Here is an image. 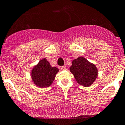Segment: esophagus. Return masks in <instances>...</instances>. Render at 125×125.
Here are the masks:
<instances>
[{"label": "esophagus", "instance_id": "obj_1", "mask_svg": "<svg viewBox=\"0 0 125 125\" xmlns=\"http://www.w3.org/2000/svg\"><path fill=\"white\" fill-rule=\"evenodd\" d=\"M61 70H66V67L65 66H61Z\"/></svg>", "mask_w": 125, "mask_h": 125}]
</instances>
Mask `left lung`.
Instances as JSON below:
<instances>
[{
  "instance_id": "left-lung-1",
  "label": "left lung",
  "mask_w": 125,
  "mask_h": 125,
  "mask_svg": "<svg viewBox=\"0 0 125 125\" xmlns=\"http://www.w3.org/2000/svg\"><path fill=\"white\" fill-rule=\"evenodd\" d=\"M70 69L77 82L85 87L91 85L97 77V69L95 65L83 57L73 60Z\"/></svg>"
}]
</instances>
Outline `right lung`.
Returning a JSON list of instances; mask_svg holds the SVG:
<instances>
[{"label":"right lung","mask_w":125,"mask_h":125,"mask_svg":"<svg viewBox=\"0 0 125 125\" xmlns=\"http://www.w3.org/2000/svg\"><path fill=\"white\" fill-rule=\"evenodd\" d=\"M58 71L59 70L56 67H52L46 59H43L33 68L31 72V77L37 86L48 87L53 82Z\"/></svg>","instance_id":"obj_1"}]
</instances>
